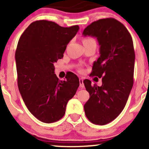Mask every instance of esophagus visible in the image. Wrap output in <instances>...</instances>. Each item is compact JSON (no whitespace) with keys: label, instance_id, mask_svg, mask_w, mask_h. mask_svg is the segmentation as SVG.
<instances>
[{"label":"esophagus","instance_id":"34e87169","mask_svg":"<svg viewBox=\"0 0 149 149\" xmlns=\"http://www.w3.org/2000/svg\"><path fill=\"white\" fill-rule=\"evenodd\" d=\"M79 82H80V86L81 88H84V83H83V78H80L79 79Z\"/></svg>","mask_w":149,"mask_h":149}]
</instances>
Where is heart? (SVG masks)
<instances>
[{
  "mask_svg": "<svg viewBox=\"0 0 149 149\" xmlns=\"http://www.w3.org/2000/svg\"><path fill=\"white\" fill-rule=\"evenodd\" d=\"M89 41H95L94 39L92 38H86L83 40V43L86 42H89Z\"/></svg>",
  "mask_w": 149,
  "mask_h": 149,
  "instance_id": "1",
  "label": "heart"
}]
</instances>
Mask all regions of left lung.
<instances>
[{
	"label": "left lung",
	"mask_w": 149,
	"mask_h": 149,
	"mask_svg": "<svg viewBox=\"0 0 149 149\" xmlns=\"http://www.w3.org/2000/svg\"><path fill=\"white\" fill-rule=\"evenodd\" d=\"M97 38L100 57L93 63L91 76L102 78V84L83 81L90 97L84 106L86 118L95 125H104L120 114L133 85L135 52L132 37L120 21L107 18L94 21L83 31Z\"/></svg>",
	"instance_id": "1"
}]
</instances>
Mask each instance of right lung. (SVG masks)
Wrapping results in <instances>:
<instances>
[{"mask_svg": "<svg viewBox=\"0 0 149 149\" xmlns=\"http://www.w3.org/2000/svg\"><path fill=\"white\" fill-rule=\"evenodd\" d=\"M78 25L63 27L46 20L31 22L20 36L15 54L18 89L30 113L45 123L61 120L80 82L71 73L60 80L54 63L63 58Z\"/></svg>", "mask_w": 149, "mask_h": 149, "instance_id": "obj_1", "label": "right lung"}]
</instances>
